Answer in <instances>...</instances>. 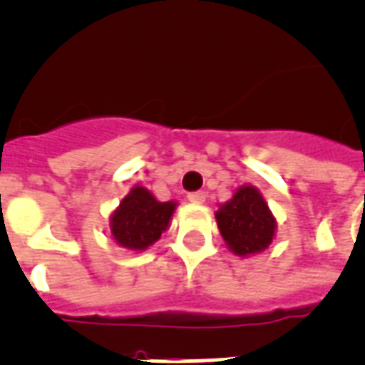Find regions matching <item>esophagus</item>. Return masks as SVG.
Wrapping results in <instances>:
<instances>
[{"label":"esophagus","instance_id":"esophagus-1","mask_svg":"<svg viewBox=\"0 0 365 365\" xmlns=\"http://www.w3.org/2000/svg\"><path fill=\"white\" fill-rule=\"evenodd\" d=\"M188 201H192V203H203L205 201V192H192V194H188Z\"/></svg>","mask_w":365,"mask_h":365}]
</instances>
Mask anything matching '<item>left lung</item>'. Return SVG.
I'll use <instances>...</instances> for the list:
<instances>
[{
  "instance_id": "left-lung-1",
  "label": "left lung",
  "mask_w": 365,
  "mask_h": 365,
  "mask_svg": "<svg viewBox=\"0 0 365 365\" xmlns=\"http://www.w3.org/2000/svg\"><path fill=\"white\" fill-rule=\"evenodd\" d=\"M215 216L225 246L239 257L261 254L276 237V216L252 185L235 190L230 201L218 205Z\"/></svg>"
}]
</instances>
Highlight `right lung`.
<instances>
[{"label":"right lung","instance_id":"obj_1","mask_svg":"<svg viewBox=\"0 0 365 365\" xmlns=\"http://www.w3.org/2000/svg\"><path fill=\"white\" fill-rule=\"evenodd\" d=\"M177 201H158L145 186L135 185L110 216V233L117 246L143 252L168 231Z\"/></svg>","mask_w":365,"mask_h":365}]
</instances>
